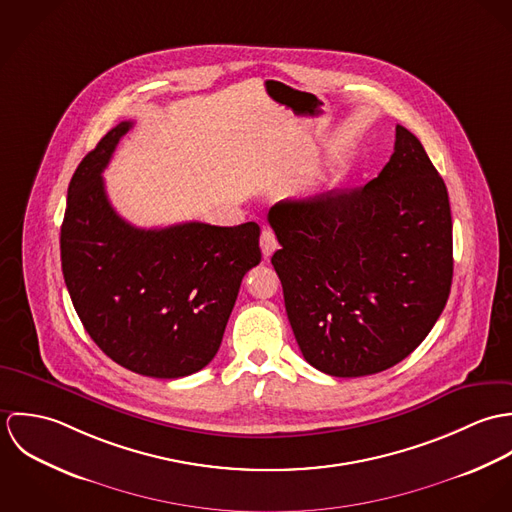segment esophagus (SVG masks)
I'll return each mask as SVG.
<instances>
[{
	"mask_svg": "<svg viewBox=\"0 0 512 512\" xmlns=\"http://www.w3.org/2000/svg\"><path fill=\"white\" fill-rule=\"evenodd\" d=\"M260 248H262V254L264 258H270L276 248H278V240H276V234L272 228H264L262 234H260Z\"/></svg>",
	"mask_w": 512,
	"mask_h": 512,
	"instance_id": "34e87169",
	"label": "esophagus"
}]
</instances>
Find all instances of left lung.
<instances>
[{
  "instance_id": "1",
  "label": "left lung",
  "mask_w": 512,
  "mask_h": 512,
  "mask_svg": "<svg viewBox=\"0 0 512 512\" xmlns=\"http://www.w3.org/2000/svg\"><path fill=\"white\" fill-rule=\"evenodd\" d=\"M272 264L303 359L355 378L406 359L436 325L453 278L449 197L420 140L365 187L270 209Z\"/></svg>"
}]
</instances>
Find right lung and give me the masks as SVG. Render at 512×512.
<instances>
[{"label": "right lung", "instance_id": "obj_1", "mask_svg": "<svg viewBox=\"0 0 512 512\" xmlns=\"http://www.w3.org/2000/svg\"><path fill=\"white\" fill-rule=\"evenodd\" d=\"M132 122L112 128L76 167L61 262L74 309L114 363L151 378L209 365L244 274L260 264V226L183 222L136 228L110 205L102 171Z\"/></svg>", "mask_w": 512, "mask_h": 512}]
</instances>
